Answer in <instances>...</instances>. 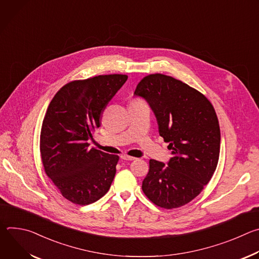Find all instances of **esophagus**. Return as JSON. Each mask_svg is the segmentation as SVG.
Instances as JSON below:
<instances>
[{
  "instance_id": "34e87169",
  "label": "esophagus",
  "mask_w": 259,
  "mask_h": 259,
  "mask_svg": "<svg viewBox=\"0 0 259 259\" xmlns=\"http://www.w3.org/2000/svg\"><path fill=\"white\" fill-rule=\"evenodd\" d=\"M121 159H122V160H125V161H132V160H135L134 157H131V156H128V155H122V156H121Z\"/></svg>"
}]
</instances>
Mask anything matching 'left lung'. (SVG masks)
<instances>
[{
    "label": "left lung",
    "mask_w": 259,
    "mask_h": 259,
    "mask_svg": "<svg viewBox=\"0 0 259 259\" xmlns=\"http://www.w3.org/2000/svg\"><path fill=\"white\" fill-rule=\"evenodd\" d=\"M134 94L150 104L173 155L167 165L150 160L142 191L159 207H181L203 191L217 167L220 129L215 109L201 92L162 73L144 77Z\"/></svg>",
    "instance_id": "8db88e82"
}]
</instances>
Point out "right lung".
<instances>
[{
    "instance_id": "obj_1",
    "label": "right lung",
    "mask_w": 259,
    "mask_h": 259,
    "mask_svg": "<svg viewBox=\"0 0 259 259\" xmlns=\"http://www.w3.org/2000/svg\"><path fill=\"white\" fill-rule=\"evenodd\" d=\"M127 79L115 73L69 82L47 108L40 137L43 166L60 194L73 204L96 202L114 180L119 156L90 149L89 140L100 126L105 106Z\"/></svg>"
}]
</instances>
